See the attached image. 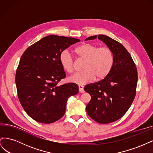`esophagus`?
<instances>
[{"label": "esophagus", "mask_w": 153, "mask_h": 153, "mask_svg": "<svg viewBox=\"0 0 153 153\" xmlns=\"http://www.w3.org/2000/svg\"><path fill=\"white\" fill-rule=\"evenodd\" d=\"M78 88H79V92L82 93V92H84V86L83 85H78Z\"/></svg>", "instance_id": "esophagus-1"}]
</instances>
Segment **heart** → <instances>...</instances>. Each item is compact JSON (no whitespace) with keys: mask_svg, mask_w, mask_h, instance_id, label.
I'll list each match as a JSON object with an SVG mask.
<instances>
[{"mask_svg":"<svg viewBox=\"0 0 153 153\" xmlns=\"http://www.w3.org/2000/svg\"><path fill=\"white\" fill-rule=\"evenodd\" d=\"M78 58L84 60V71L76 73L69 78L71 82L84 85L93 80H103L107 76L113 68L114 56L112 50L108 47L86 43L75 49ZM59 61L63 69L68 73L75 71V61L68 50L62 51L59 55Z\"/></svg>","mask_w":153,"mask_h":153,"instance_id":"obj_1","label":"heart"}]
</instances>
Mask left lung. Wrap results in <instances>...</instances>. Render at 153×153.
<instances>
[{"instance_id":"1","label":"left lung","mask_w":153,"mask_h":153,"mask_svg":"<svg viewBox=\"0 0 153 153\" xmlns=\"http://www.w3.org/2000/svg\"><path fill=\"white\" fill-rule=\"evenodd\" d=\"M96 38L91 36L85 41ZM98 38L112 50L114 63L104 79L85 86L84 91L91 96L86 111L97 123L108 124L121 118L130 107L136 95L138 74L135 62L123 45L105 35L100 34Z\"/></svg>"}]
</instances>
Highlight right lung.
Wrapping results in <instances>:
<instances>
[{
    "instance_id": "1",
    "label": "right lung",
    "mask_w": 153,
    "mask_h": 153,
    "mask_svg": "<svg viewBox=\"0 0 153 153\" xmlns=\"http://www.w3.org/2000/svg\"><path fill=\"white\" fill-rule=\"evenodd\" d=\"M79 41L50 35L30 46L22 55L15 77L18 99L25 112L37 122L57 121L65 114L68 99L78 94L75 83L57 84L66 77L60 54Z\"/></svg>"
}]
</instances>
